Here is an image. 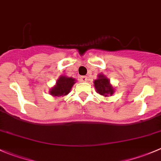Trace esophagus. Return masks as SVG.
Here are the masks:
<instances>
[{
    "mask_svg": "<svg viewBox=\"0 0 161 161\" xmlns=\"http://www.w3.org/2000/svg\"><path fill=\"white\" fill-rule=\"evenodd\" d=\"M87 81V77L86 76H81L80 77V82H85Z\"/></svg>",
    "mask_w": 161,
    "mask_h": 161,
    "instance_id": "esophagus-1",
    "label": "esophagus"
}]
</instances>
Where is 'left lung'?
Returning <instances> with one entry per match:
<instances>
[{"label":"left lung","mask_w":161,"mask_h":161,"mask_svg":"<svg viewBox=\"0 0 161 161\" xmlns=\"http://www.w3.org/2000/svg\"><path fill=\"white\" fill-rule=\"evenodd\" d=\"M93 83L96 90L100 95L108 97L109 95H113L114 92V89L110 83V80L103 75H99L98 78L94 81Z\"/></svg>","instance_id":"1"}]
</instances>
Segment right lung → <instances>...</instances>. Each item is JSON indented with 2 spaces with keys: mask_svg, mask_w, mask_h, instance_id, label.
Masks as SVG:
<instances>
[{
  "mask_svg": "<svg viewBox=\"0 0 161 161\" xmlns=\"http://www.w3.org/2000/svg\"><path fill=\"white\" fill-rule=\"evenodd\" d=\"M75 79L66 76H60L56 82V85L50 90V95L53 97H64L70 92Z\"/></svg>",
  "mask_w": 161,
  "mask_h": 161,
  "instance_id": "1",
  "label": "right lung"
}]
</instances>
